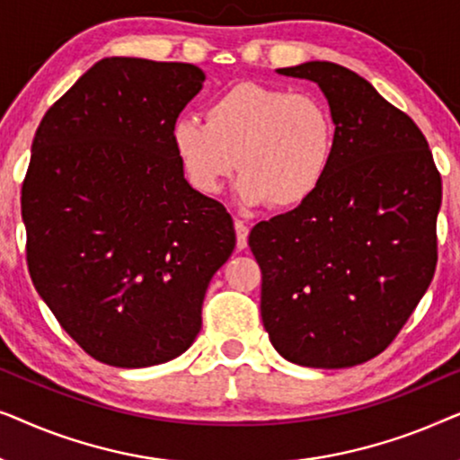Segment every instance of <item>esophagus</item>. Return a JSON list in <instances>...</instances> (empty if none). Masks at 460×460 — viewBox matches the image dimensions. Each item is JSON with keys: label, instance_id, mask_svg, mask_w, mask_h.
I'll return each instance as SVG.
<instances>
[{"label": "esophagus", "instance_id": "esophagus-1", "mask_svg": "<svg viewBox=\"0 0 460 460\" xmlns=\"http://www.w3.org/2000/svg\"><path fill=\"white\" fill-rule=\"evenodd\" d=\"M234 230H236V249H244L247 247V236H249V226L236 219L234 222Z\"/></svg>", "mask_w": 460, "mask_h": 460}]
</instances>
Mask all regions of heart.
<instances>
[{"mask_svg": "<svg viewBox=\"0 0 460 460\" xmlns=\"http://www.w3.org/2000/svg\"><path fill=\"white\" fill-rule=\"evenodd\" d=\"M172 144L186 180L205 197L222 192L238 165L244 205L295 209L329 173L335 121L312 93L244 81L207 104L205 121L180 117Z\"/></svg>", "mask_w": 460, "mask_h": 460, "instance_id": "obj_1", "label": "heart"}]
</instances>
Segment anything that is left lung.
I'll return each instance as SVG.
<instances>
[{
	"instance_id": "left-lung-1",
	"label": "left lung",
	"mask_w": 460,
	"mask_h": 460,
	"mask_svg": "<svg viewBox=\"0 0 460 460\" xmlns=\"http://www.w3.org/2000/svg\"><path fill=\"white\" fill-rule=\"evenodd\" d=\"M276 73L323 90L335 153L307 203L251 230L263 329L299 367H356L394 341L429 287L442 178L417 123L360 75L320 60Z\"/></svg>"
}]
</instances>
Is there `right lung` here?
<instances>
[{"instance_id": "right-lung-1", "label": "right lung", "mask_w": 460, "mask_h": 460, "mask_svg": "<svg viewBox=\"0 0 460 460\" xmlns=\"http://www.w3.org/2000/svg\"><path fill=\"white\" fill-rule=\"evenodd\" d=\"M205 73L112 56L41 119L22 184L27 263L62 329L96 360L144 368L190 348L213 274L236 244L172 144Z\"/></svg>"}]
</instances>
